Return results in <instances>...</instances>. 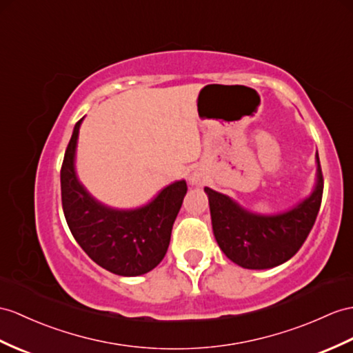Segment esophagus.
Instances as JSON below:
<instances>
[{"mask_svg":"<svg viewBox=\"0 0 353 353\" xmlns=\"http://www.w3.org/2000/svg\"><path fill=\"white\" fill-rule=\"evenodd\" d=\"M190 181H192V184H194V183H197V178L192 176V178H190Z\"/></svg>","mask_w":353,"mask_h":353,"instance_id":"obj_1","label":"esophagus"}]
</instances>
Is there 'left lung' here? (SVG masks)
<instances>
[{"label": "left lung", "instance_id": "obj_1", "mask_svg": "<svg viewBox=\"0 0 353 353\" xmlns=\"http://www.w3.org/2000/svg\"><path fill=\"white\" fill-rule=\"evenodd\" d=\"M312 194L290 210L257 214L243 208L229 196L205 187L208 194L214 236L232 262L247 270H268L285 263L304 244L314 225L323 193L319 156Z\"/></svg>", "mask_w": 353, "mask_h": 353}]
</instances>
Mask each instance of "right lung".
I'll return each instance as SVG.
<instances>
[{"label":"right lung","instance_id":"1","mask_svg":"<svg viewBox=\"0 0 353 353\" xmlns=\"http://www.w3.org/2000/svg\"><path fill=\"white\" fill-rule=\"evenodd\" d=\"M82 119L73 128L61 166V201L68 229L101 268L117 276H142L156 268L168 252L187 184L184 179L172 183L151 202L133 210L110 208L99 202L81 184L74 170Z\"/></svg>","mask_w":353,"mask_h":353}]
</instances>
